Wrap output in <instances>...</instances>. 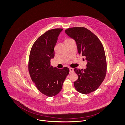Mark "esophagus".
Returning a JSON list of instances; mask_svg holds the SVG:
<instances>
[{"label": "esophagus", "mask_w": 125, "mask_h": 125, "mask_svg": "<svg viewBox=\"0 0 125 125\" xmlns=\"http://www.w3.org/2000/svg\"><path fill=\"white\" fill-rule=\"evenodd\" d=\"M69 71H70V73H71L74 72L73 69V68H69Z\"/></svg>", "instance_id": "obj_1"}]
</instances>
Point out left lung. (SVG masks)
<instances>
[{
	"instance_id": "left-lung-1",
	"label": "left lung",
	"mask_w": 125,
	"mask_h": 125,
	"mask_svg": "<svg viewBox=\"0 0 125 125\" xmlns=\"http://www.w3.org/2000/svg\"><path fill=\"white\" fill-rule=\"evenodd\" d=\"M65 33L74 39L79 54L87 61L85 69H74L78 78L74 82L78 92L88 94L97 89L105 77L107 63L104 48L99 38L84 27H73Z\"/></svg>"
}]
</instances>
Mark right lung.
I'll return each instance as SVG.
<instances>
[{"label": "right lung", "mask_w": 125, "mask_h": 125, "mask_svg": "<svg viewBox=\"0 0 125 125\" xmlns=\"http://www.w3.org/2000/svg\"><path fill=\"white\" fill-rule=\"evenodd\" d=\"M63 30L54 29L46 31L36 39L30 52L28 68L30 77L38 90L49 97L60 93L69 73L66 67L60 69L51 65L58 37Z\"/></svg>", "instance_id": "1"}]
</instances>
